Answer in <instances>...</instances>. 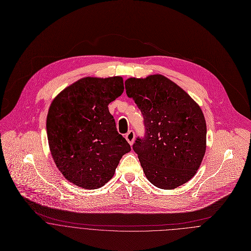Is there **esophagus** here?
<instances>
[{
  "label": "esophagus",
  "mask_w": 251,
  "mask_h": 251,
  "mask_svg": "<svg viewBox=\"0 0 251 251\" xmlns=\"http://www.w3.org/2000/svg\"><path fill=\"white\" fill-rule=\"evenodd\" d=\"M125 138L127 139V141L130 143V145H132L134 143V140H135V132L134 131H129L126 134Z\"/></svg>",
  "instance_id": "34e87169"
}]
</instances>
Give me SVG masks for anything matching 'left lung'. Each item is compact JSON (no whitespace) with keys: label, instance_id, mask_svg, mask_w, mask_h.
<instances>
[{"label":"left lung","instance_id":"8db88e82","mask_svg":"<svg viewBox=\"0 0 251 251\" xmlns=\"http://www.w3.org/2000/svg\"><path fill=\"white\" fill-rule=\"evenodd\" d=\"M128 97L143 115L145 136L133 145L150 183L172 190L191 180L206 151V121L179 85L156 74L125 81Z\"/></svg>","mask_w":251,"mask_h":251}]
</instances>
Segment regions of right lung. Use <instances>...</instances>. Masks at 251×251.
Instances as JSON below:
<instances>
[{
	"instance_id": "add662e5",
	"label": "right lung",
	"mask_w": 251,
	"mask_h": 251,
	"mask_svg": "<svg viewBox=\"0 0 251 251\" xmlns=\"http://www.w3.org/2000/svg\"><path fill=\"white\" fill-rule=\"evenodd\" d=\"M123 90L119 76L85 77L64 88L49 108L46 128L52 157L65 179L78 187L104 186L131 151L108 108Z\"/></svg>"
}]
</instances>
